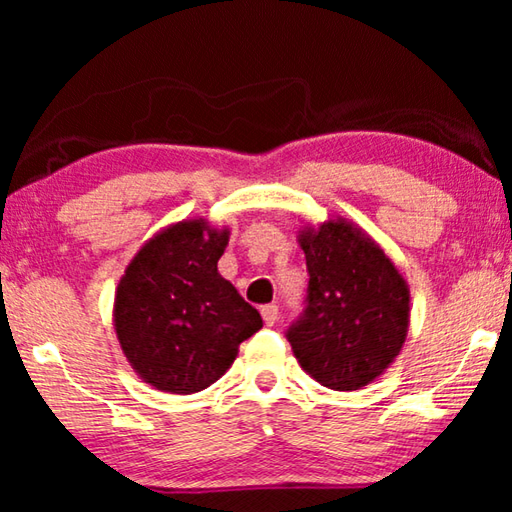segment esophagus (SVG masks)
<instances>
[{
  "label": "esophagus",
  "mask_w": 512,
  "mask_h": 512,
  "mask_svg": "<svg viewBox=\"0 0 512 512\" xmlns=\"http://www.w3.org/2000/svg\"><path fill=\"white\" fill-rule=\"evenodd\" d=\"M262 318H264V323L268 327L275 325L277 318H280V307H277V305H264L262 307Z\"/></svg>",
  "instance_id": "34e87169"
}]
</instances>
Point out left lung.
Returning a JSON list of instances; mask_svg holds the SVG:
<instances>
[{"instance_id":"left-lung-1","label":"left lung","mask_w":512,"mask_h":512,"mask_svg":"<svg viewBox=\"0 0 512 512\" xmlns=\"http://www.w3.org/2000/svg\"><path fill=\"white\" fill-rule=\"evenodd\" d=\"M307 311L289 329L300 368L332 391L368 386L402 352L411 291L400 268L361 225L343 216L302 223Z\"/></svg>"}]
</instances>
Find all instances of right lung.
<instances>
[{"instance_id": "1", "label": "right lung", "mask_w": 512, "mask_h": 512, "mask_svg": "<svg viewBox=\"0 0 512 512\" xmlns=\"http://www.w3.org/2000/svg\"><path fill=\"white\" fill-rule=\"evenodd\" d=\"M230 228L183 219L142 244L112 305L121 352L162 393L192 395L225 375L262 316L219 273Z\"/></svg>"}]
</instances>
